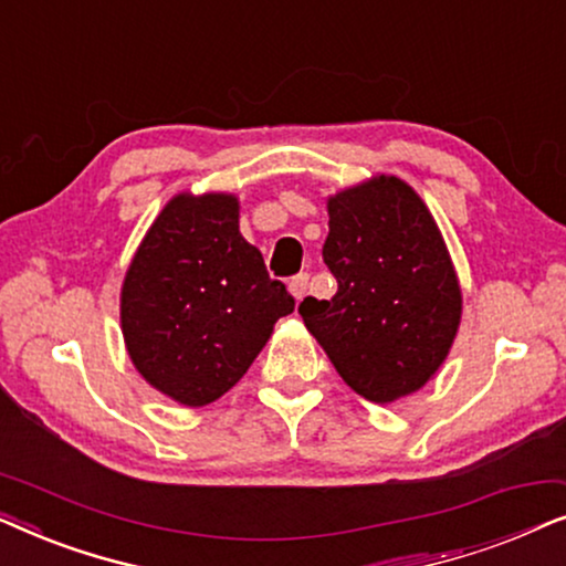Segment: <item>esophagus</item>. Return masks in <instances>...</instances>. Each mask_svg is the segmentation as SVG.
Returning a JSON list of instances; mask_svg holds the SVG:
<instances>
[{"instance_id": "esophagus-1", "label": "esophagus", "mask_w": 566, "mask_h": 566, "mask_svg": "<svg viewBox=\"0 0 566 566\" xmlns=\"http://www.w3.org/2000/svg\"><path fill=\"white\" fill-rule=\"evenodd\" d=\"M289 289H291L293 298H296V301L304 298V296H306V291H308V273H298V275H293V277H291V283H289Z\"/></svg>"}]
</instances>
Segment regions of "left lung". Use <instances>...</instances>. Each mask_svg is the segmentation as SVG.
Returning <instances> with one entry per match:
<instances>
[{
    "label": "left lung",
    "instance_id": "1",
    "mask_svg": "<svg viewBox=\"0 0 566 566\" xmlns=\"http://www.w3.org/2000/svg\"><path fill=\"white\" fill-rule=\"evenodd\" d=\"M324 265L329 301L306 296L298 314L332 366L363 399L389 405L436 376L461 322L451 254L422 198L378 175L327 200Z\"/></svg>",
    "mask_w": 566,
    "mask_h": 566
}]
</instances>
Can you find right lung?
Listing matches in <instances>:
<instances>
[{
  "label": "right lung",
  "mask_w": 566,
  "mask_h": 566,
  "mask_svg": "<svg viewBox=\"0 0 566 566\" xmlns=\"http://www.w3.org/2000/svg\"><path fill=\"white\" fill-rule=\"evenodd\" d=\"M296 301L239 234L227 192L175 196L130 260L120 327L130 360L185 407L223 397L247 374Z\"/></svg>",
  "instance_id": "obj_1"
}]
</instances>
